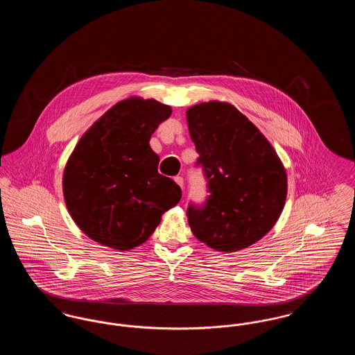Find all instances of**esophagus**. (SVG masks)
Returning a JSON list of instances; mask_svg holds the SVG:
<instances>
[{
    "instance_id": "1",
    "label": "esophagus",
    "mask_w": 355,
    "mask_h": 355,
    "mask_svg": "<svg viewBox=\"0 0 355 355\" xmlns=\"http://www.w3.org/2000/svg\"><path fill=\"white\" fill-rule=\"evenodd\" d=\"M174 181H175V184H177V185L181 186V189H184V178H182V177L177 175V177L174 178Z\"/></svg>"
}]
</instances>
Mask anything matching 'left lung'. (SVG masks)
I'll return each instance as SVG.
<instances>
[{
    "label": "left lung",
    "instance_id": "8db88e82",
    "mask_svg": "<svg viewBox=\"0 0 355 355\" xmlns=\"http://www.w3.org/2000/svg\"><path fill=\"white\" fill-rule=\"evenodd\" d=\"M186 119L210 193L201 207L189 206V226L217 252L246 249L279 218L286 169L268 138L229 102L194 105Z\"/></svg>",
    "mask_w": 355,
    "mask_h": 355
}]
</instances>
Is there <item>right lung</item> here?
<instances>
[{
    "mask_svg": "<svg viewBox=\"0 0 355 355\" xmlns=\"http://www.w3.org/2000/svg\"><path fill=\"white\" fill-rule=\"evenodd\" d=\"M171 107L130 97L116 103L81 137L62 177L64 198L90 239L126 252L149 239L181 187L158 173L149 141Z\"/></svg>",
    "mask_w": 355,
    "mask_h": 355,
    "instance_id": "add662e5",
    "label": "right lung"
}]
</instances>
